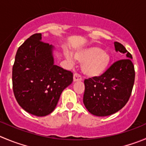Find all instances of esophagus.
Wrapping results in <instances>:
<instances>
[{"instance_id":"esophagus-1","label":"esophagus","mask_w":146,"mask_h":146,"mask_svg":"<svg viewBox=\"0 0 146 146\" xmlns=\"http://www.w3.org/2000/svg\"><path fill=\"white\" fill-rule=\"evenodd\" d=\"M81 80H82V78H81V77L80 76V75L77 74V73L74 74V76H73V82H76V81H81Z\"/></svg>"}]
</instances>
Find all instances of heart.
<instances>
[{
	"instance_id": "b5f03b06",
	"label": "heart",
	"mask_w": 146,
	"mask_h": 146,
	"mask_svg": "<svg viewBox=\"0 0 146 146\" xmlns=\"http://www.w3.org/2000/svg\"><path fill=\"white\" fill-rule=\"evenodd\" d=\"M65 56L69 62H73V57L70 52H65ZM74 58L83 63L81 70L88 78H98L104 75L111 62L110 53L96 46L77 50L74 52Z\"/></svg>"
}]
</instances>
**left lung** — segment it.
Returning a JSON list of instances; mask_svg holds the SVG:
<instances>
[{
	"label": "left lung",
	"instance_id": "8db88e82",
	"mask_svg": "<svg viewBox=\"0 0 146 146\" xmlns=\"http://www.w3.org/2000/svg\"><path fill=\"white\" fill-rule=\"evenodd\" d=\"M114 44L117 52L125 54V59L114 62L100 77L84 81V104L95 116H109L123 108L134 85L133 57L122 44L115 42Z\"/></svg>",
	"mask_w": 146,
	"mask_h": 146
}]
</instances>
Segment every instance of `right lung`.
I'll return each mask as SVG.
<instances>
[{"instance_id": "add662e5", "label": "right lung", "mask_w": 146, "mask_h": 146, "mask_svg": "<svg viewBox=\"0 0 146 146\" xmlns=\"http://www.w3.org/2000/svg\"><path fill=\"white\" fill-rule=\"evenodd\" d=\"M54 47L35 34L19 47L12 71L15 98L21 107L37 117L56 107L63 90L73 82V73L54 65Z\"/></svg>"}]
</instances>
